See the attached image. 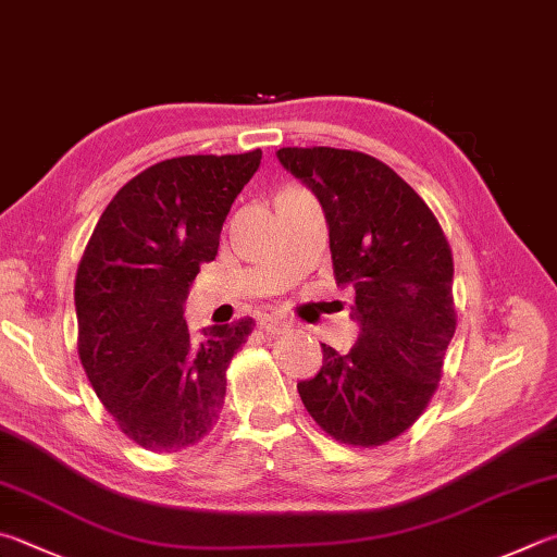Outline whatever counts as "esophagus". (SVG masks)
Here are the masks:
<instances>
[{"label": "esophagus", "instance_id": "obj_1", "mask_svg": "<svg viewBox=\"0 0 557 557\" xmlns=\"http://www.w3.org/2000/svg\"><path fill=\"white\" fill-rule=\"evenodd\" d=\"M260 329L268 331L270 336H280V333L289 331V323L280 317H272V313H265V317H260Z\"/></svg>", "mask_w": 557, "mask_h": 557}]
</instances>
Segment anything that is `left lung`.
Masks as SVG:
<instances>
[{"label": "left lung", "instance_id": "8db88e82", "mask_svg": "<svg viewBox=\"0 0 557 557\" xmlns=\"http://www.w3.org/2000/svg\"><path fill=\"white\" fill-rule=\"evenodd\" d=\"M277 160L326 214L333 275L360 323L348 356L326 343L297 384L319 426L346 446L401 436L436 392L455 333L453 252L438 219L382 160L338 148H280Z\"/></svg>", "mask_w": 557, "mask_h": 557}]
</instances>
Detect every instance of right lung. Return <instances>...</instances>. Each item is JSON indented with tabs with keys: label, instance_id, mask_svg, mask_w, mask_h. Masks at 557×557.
<instances>
[{
	"label": "right lung",
	"instance_id": "1",
	"mask_svg": "<svg viewBox=\"0 0 557 557\" xmlns=\"http://www.w3.org/2000/svg\"><path fill=\"white\" fill-rule=\"evenodd\" d=\"M262 150L182 156L128 180L79 260L77 352L119 429L156 453L195 446L219 419L226 368L256 323L250 317L191 336L185 299L201 262L216 258L234 199Z\"/></svg>",
	"mask_w": 557,
	"mask_h": 557
}]
</instances>
